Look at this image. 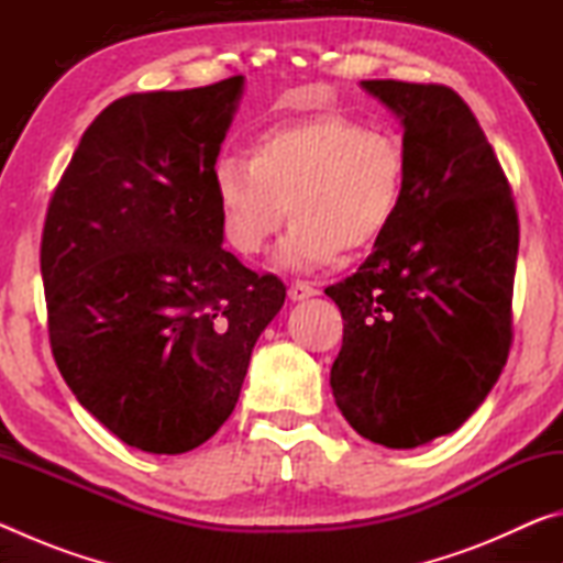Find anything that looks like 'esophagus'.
Segmentation results:
<instances>
[{
    "label": "esophagus",
    "mask_w": 563,
    "mask_h": 563,
    "mask_svg": "<svg viewBox=\"0 0 563 563\" xmlns=\"http://www.w3.org/2000/svg\"><path fill=\"white\" fill-rule=\"evenodd\" d=\"M318 285H312L308 280H295L290 288H288V295L290 300H305V298H312V295H318Z\"/></svg>",
    "instance_id": "1"
}]
</instances>
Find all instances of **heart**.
<instances>
[{
	"label": "heart",
	"instance_id": "1",
	"mask_svg": "<svg viewBox=\"0 0 563 563\" xmlns=\"http://www.w3.org/2000/svg\"><path fill=\"white\" fill-rule=\"evenodd\" d=\"M407 190V151L389 131L325 111L255 131L245 158L213 168L225 243L258 255L292 216L275 253L285 271L332 265L342 251L373 247L395 223Z\"/></svg>",
	"mask_w": 563,
	"mask_h": 563
}]
</instances>
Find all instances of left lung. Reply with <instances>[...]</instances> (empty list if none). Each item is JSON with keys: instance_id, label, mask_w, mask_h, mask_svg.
<instances>
[{"instance_id": "left-lung-1", "label": "left lung", "mask_w": 563, "mask_h": 563, "mask_svg": "<svg viewBox=\"0 0 563 563\" xmlns=\"http://www.w3.org/2000/svg\"><path fill=\"white\" fill-rule=\"evenodd\" d=\"M362 89L402 121L407 190L357 273L325 288L345 320L330 387L357 434L415 450L462 427L507 365L519 218L460 93L395 79Z\"/></svg>"}]
</instances>
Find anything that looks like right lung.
Masks as SVG:
<instances>
[{"instance_id": "obj_1", "label": "right lung", "mask_w": 563, "mask_h": 563, "mask_svg": "<svg viewBox=\"0 0 563 563\" xmlns=\"http://www.w3.org/2000/svg\"><path fill=\"white\" fill-rule=\"evenodd\" d=\"M243 76L129 93L84 131L42 233L52 352L129 446L184 454L235 409L285 285L221 247L213 168Z\"/></svg>"}]
</instances>
